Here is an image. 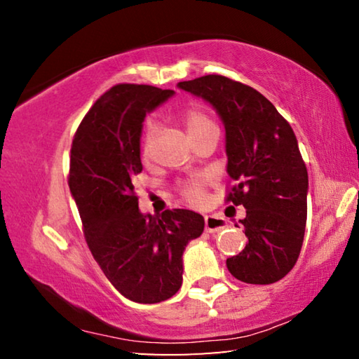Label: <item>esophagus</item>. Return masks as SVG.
<instances>
[{
  "label": "esophagus",
  "instance_id": "1",
  "mask_svg": "<svg viewBox=\"0 0 359 359\" xmlns=\"http://www.w3.org/2000/svg\"><path fill=\"white\" fill-rule=\"evenodd\" d=\"M226 226V222L222 217L217 215H205L204 218V228L208 233H218V231Z\"/></svg>",
  "mask_w": 359,
  "mask_h": 359
}]
</instances>
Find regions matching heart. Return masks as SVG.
I'll return each mask as SVG.
<instances>
[{
	"label": "heart",
	"instance_id": "b5f03b06",
	"mask_svg": "<svg viewBox=\"0 0 359 359\" xmlns=\"http://www.w3.org/2000/svg\"><path fill=\"white\" fill-rule=\"evenodd\" d=\"M182 121L191 139H196L199 135L210 128H215V123L209 117V114L204 111L201 106H190L182 112ZM156 137V126L154 123H147L142 136L141 144V156L142 160L149 161L154 155V145ZM179 191L188 203L191 204H203L205 198V180L204 179H193L184 182L179 187Z\"/></svg>",
	"mask_w": 359,
	"mask_h": 359
}]
</instances>
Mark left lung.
<instances>
[{"label":"left lung","mask_w":359,"mask_h":359,"mask_svg":"<svg viewBox=\"0 0 359 359\" xmlns=\"http://www.w3.org/2000/svg\"><path fill=\"white\" fill-rule=\"evenodd\" d=\"M217 109L226 130L228 174L234 185L224 201L244 205L248 244L226 259L238 280L269 285L299 258L307 220L309 175L293 130L272 102L248 85L209 74L179 82Z\"/></svg>","instance_id":"1"}]
</instances>
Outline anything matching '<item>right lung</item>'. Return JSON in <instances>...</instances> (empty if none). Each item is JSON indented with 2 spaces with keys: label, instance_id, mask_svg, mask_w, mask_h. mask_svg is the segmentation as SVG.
<instances>
[{
  "label": "right lung",
  "instance_id": "obj_1",
  "mask_svg": "<svg viewBox=\"0 0 359 359\" xmlns=\"http://www.w3.org/2000/svg\"><path fill=\"white\" fill-rule=\"evenodd\" d=\"M172 93L151 85H114L85 114L71 145L68 185L90 252L109 282L141 304L177 293L182 253L204 231L203 215L193 210H139L135 177L142 172V121Z\"/></svg>",
  "mask_w": 359,
  "mask_h": 359
}]
</instances>
